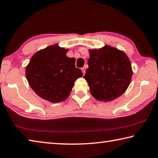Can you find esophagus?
I'll use <instances>...</instances> for the list:
<instances>
[{"label": "esophagus", "instance_id": "obj_1", "mask_svg": "<svg viewBox=\"0 0 158 158\" xmlns=\"http://www.w3.org/2000/svg\"><path fill=\"white\" fill-rule=\"evenodd\" d=\"M81 71H82V73H83V74H85V68H81Z\"/></svg>", "mask_w": 158, "mask_h": 158}]
</instances>
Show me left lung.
<instances>
[{"mask_svg": "<svg viewBox=\"0 0 158 158\" xmlns=\"http://www.w3.org/2000/svg\"><path fill=\"white\" fill-rule=\"evenodd\" d=\"M89 68L84 78L96 100L111 102L123 94L132 76V65L127 55L116 48L105 45L89 50Z\"/></svg>", "mask_w": 158, "mask_h": 158, "instance_id": "1", "label": "left lung"}]
</instances>
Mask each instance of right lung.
I'll return each instance as SVG.
<instances>
[{
    "instance_id": "obj_1",
    "label": "right lung",
    "mask_w": 158,
    "mask_h": 158,
    "mask_svg": "<svg viewBox=\"0 0 158 158\" xmlns=\"http://www.w3.org/2000/svg\"><path fill=\"white\" fill-rule=\"evenodd\" d=\"M68 49L58 44L36 52L26 68L29 85L40 97L52 103L68 98L74 81L83 76L75 59L66 56Z\"/></svg>"
}]
</instances>
